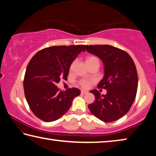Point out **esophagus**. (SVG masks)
<instances>
[{
  "instance_id": "34e87169",
  "label": "esophagus",
  "mask_w": 156,
  "mask_h": 156,
  "mask_svg": "<svg viewBox=\"0 0 156 156\" xmlns=\"http://www.w3.org/2000/svg\"><path fill=\"white\" fill-rule=\"evenodd\" d=\"M81 93L82 94H85L88 93V92L86 91V90H81Z\"/></svg>"
}]
</instances>
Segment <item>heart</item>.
Returning <instances> with one entry per match:
<instances>
[{"mask_svg": "<svg viewBox=\"0 0 156 156\" xmlns=\"http://www.w3.org/2000/svg\"><path fill=\"white\" fill-rule=\"evenodd\" d=\"M96 61L99 62V60H98V59L97 58V57H94V56H88V57H87L86 59V62L87 64H90V63L93 62H96ZM74 64H75V62H73L72 63V64H71L70 69L73 68ZM90 83V81L83 80H81L80 81V85L82 86L83 88H88V87L89 86Z\"/></svg>", "mask_w": 156, "mask_h": 156, "instance_id": "b5f03b06", "label": "heart"}]
</instances>
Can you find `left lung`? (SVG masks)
<instances>
[{
    "label": "left lung",
    "instance_id": "8db88e82",
    "mask_svg": "<svg viewBox=\"0 0 156 156\" xmlns=\"http://www.w3.org/2000/svg\"><path fill=\"white\" fill-rule=\"evenodd\" d=\"M88 53L101 59L104 76L98 88L107 90L101 94L97 90L90 92L95 101L88 105L92 114L103 122H112L126 114L134 101L138 74L134 62L127 52L110 45H84Z\"/></svg>",
    "mask_w": 156,
    "mask_h": 156
}]
</instances>
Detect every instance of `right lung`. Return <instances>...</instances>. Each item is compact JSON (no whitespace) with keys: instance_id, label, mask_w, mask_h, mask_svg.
<instances>
[{"instance_id":"add662e5","label":"right lung","mask_w":156,"mask_h":156,"mask_svg":"<svg viewBox=\"0 0 156 156\" xmlns=\"http://www.w3.org/2000/svg\"><path fill=\"white\" fill-rule=\"evenodd\" d=\"M82 51L83 45L51 46L30 60L24 75V95L33 113L42 121L59 119L80 94V90L75 88L60 91L56 83L67 78L71 64Z\"/></svg>"}]
</instances>
